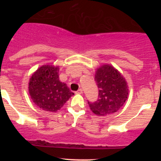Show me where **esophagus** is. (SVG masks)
<instances>
[{
	"label": "esophagus",
	"mask_w": 161,
	"mask_h": 161,
	"mask_svg": "<svg viewBox=\"0 0 161 161\" xmlns=\"http://www.w3.org/2000/svg\"><path fill=\"white\" fill-rule=\"evenodd\" d=\"M75 93L78 94V95H81V94H82V93H83L82 89V88H79V89L78 91H77L76 92H75Z\"/></svg>",
	"instance_id": "1"
}]
</instances>
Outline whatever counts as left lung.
<instances>
[{
    "label": "left lung",
    "instance_id": "8db88e82",
    "mask_svg": "<svg viewBox=\"0 0 161 161\" xmlns=\"http://www.w3.org/2000/svg\"><path fill=\"white\" fill-rule=\"evenodd\" d=\"M95 80L98 88V99L93 103L88 101L92 111L98 116L118 111L129 95L127 82L123 75L114 66L104 64L97 69Z\"/></svg>",
    "mask_w": 161,
    "mask_h": 161
}]
</instances>
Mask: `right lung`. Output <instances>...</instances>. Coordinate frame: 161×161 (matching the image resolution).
Masks as SVG:
<instances>
[{
	"instance_id": "add662e5",
	"label": "right lung",
	"mask_w": 161,
	"mask_h": 161,
	"mask_svg": "<svg viewBox=\"0 0 161 161\" xmlns=\"http://www.w3.org/2000/svg\"><path fill=\"white\" fill-rule=\"evenodd\" d=\"M29 92L36 105L47 112H57L74 95L59 79V66L52 65L41 66L33 73Z\"/></svg>"
}]
</instances>
